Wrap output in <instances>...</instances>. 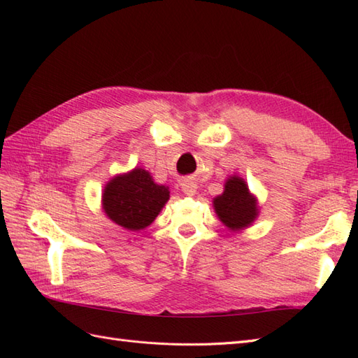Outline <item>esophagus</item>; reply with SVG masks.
<instances>
[{
  "mask_svg": "<svg viewBox=\"0 0 358 358\" xmlns=\"http://www.w3.org/2000/svg\"><path fill=\"white\" fill-rule=\"evenodd\" d=\"M182 192L187 196H194L197 192V183L194 180H183L182 182Z\"/></svg>",
  "mask_w": 358,
  "mask_h": 358,
  "instance_id": "obj_1",
  "label": "esophagus"
}]
</instances>
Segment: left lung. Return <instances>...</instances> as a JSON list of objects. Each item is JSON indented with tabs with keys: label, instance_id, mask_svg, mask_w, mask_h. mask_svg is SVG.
<instances>
[{
	"label": "left lung",
	"instance_id": "8db88e82",
	"mask_svg": "<svg viewBox=\"0 0 358 358\" xmlns=\"http://www.w3.org/2000/svg\"><path fill=\"white\" fill-rule=\"evenodd\" d=\"M213 209L220 221L233 231L246 229L258 216L257 199L249 191L246 182L236 175L227 179L224 192L213 199Z\"/></svg>",
	"mask_w": 358,
	"mask_h": 358
}]
</instances>
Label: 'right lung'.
<instances>
[{
  "label": "right lung",
  "mask_w": 358,
  "mask_h": 358,
  "mask_svg": "<svg viewBox=\"0 0 358 358\" xmlns=\"http://www.w3.org/2000/svg\"><path fill=\"white\" fill-rule=\"evenodd\" d=\"M170 199L166 185H158L143 169L117 175L103 191V210L115 224L138 231L152 224Z\"/></svg>",
  "instance_id": "1"
}]
</instances>
